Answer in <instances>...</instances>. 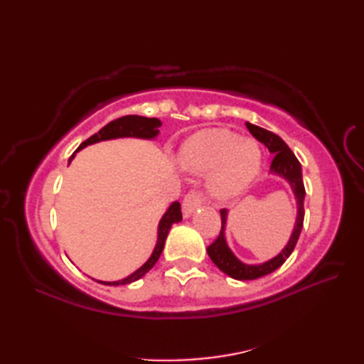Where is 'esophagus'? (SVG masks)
Here are the masks:
<instances>
[{"label": "esophagus", "instance_id": "obj_1", "mask_svg": "<svg viewBox=\"0 0 364 364\" xmlns=\"http://www.w3.org/2000/svg\"><path fill=\"white\" fill-rule=\"evenodd\" d=\"M200 205H202V198H200L197 192H189V194L183 200V215L184 218H191V214L194 213Z\"/></svg>", "mask_w": 364, "mask_h": 364}]
</instances>
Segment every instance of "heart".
I'll return each mask as SVG.
<instances>
[{
    "instance_id": "b5f03b06",
    "label": "heart",
    "mask_w": 364,
    "mask_h": 364,
    "mask_svg": "<svg viewBox=\"0 0 364 364\" xmlns=\"http://www.w3.org/2000/svg\"><path fill=\"white\" fill-rule=\"evenodd\" d=\"M183 168L194 173H210L208 191L218 202L241 197L257 180L262 153L258 144L233 131L208 128L184 141L178 151Z\"/></svg>"
}]
</instances>
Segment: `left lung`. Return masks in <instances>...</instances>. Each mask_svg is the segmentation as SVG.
I'll use <instances>...</instances> for the list:
<instances>
[{"instance_id":"left-lung-1","label":"left lung","mask_w":364,"mask_h":364,"mask_svg":"<svg viewBox=\"0 0 364 364\" xmlns=\"http://www.w3.org/2000/svg\"><path fill=\"white\" fill-rule=\"evenodd\" d=\"M245 127L249 128L250 134L257 139V141H259L266 146L270 154H274L272 164H270V173L283 178V180L289 184L294 198H296L297 214H296V223H294L292 233L283 249L278 252L274 258H270L264 262H259V264H247V262L239 259L233 253V250L228 247L227 236H225L228 211L227 210L220 211L222 230H220L219 237L206 249L208 257L211 258V261L222 270L223 274H227L228 277L235 278V280H241V282L257 280L259 277L272 274L274 270H277L286 259L291 257L294 247H296L299 241L301 227H304V215H305V211H304L305 186H304V180H301V166L297 161L296 154L289 150V146L284 144L282 137L270 133V131L257 125H252L249 122L245 123Z\"/></svg>"}]
</instances>
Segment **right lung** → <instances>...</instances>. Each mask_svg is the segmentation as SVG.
Here are the masks:
<instances>
[{
  "label": "right lung",
  "instance_id": "obj_1",
  "mask_svg": "<svg viewBox=\"0 0 364 364\" xmlns=\"http://www.w3.org/2000/svg\"><path fill=\"white\" fill-rule=\"evenodd\" d=\"M162 125L159 119H149V117H142V115H125V117H120L117 120H112L107 123L106 127L95 133L94 136H90L87 141H84L78 150H76L70 159H68V164L75 159V154L81 151L82 149H86L87 145L92 144H98L103 141H112V139H122V137H136V139H145V141H153L156 139L159 134V127ZM183 220L181 215V205L178 202H173L168 206V210L162 214V218L158 223V237H156V244H154V249L150 255V258L146 259L144 264L134 270L133 274L128 275L127 278H122V280L117 282H102V280H95L102 284L107 286H119V284H129L139 278H142L149 270L156 264V261L159 259L162 250H164V244L170 228H172L173 223H178Z\"/></svg>",
  "mask_w": 364,
  "mask_h": 364
}]
</instances>
